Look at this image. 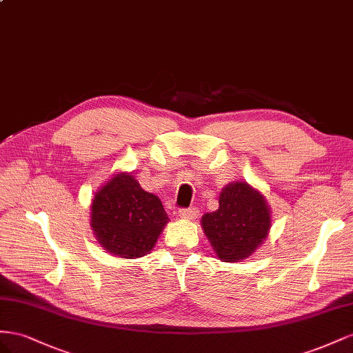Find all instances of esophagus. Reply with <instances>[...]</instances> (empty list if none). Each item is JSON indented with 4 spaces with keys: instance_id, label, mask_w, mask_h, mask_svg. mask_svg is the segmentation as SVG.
<instances>
[{
    "instance_id": "34e87169",
    "label": "esophagus",
    "mask_w": 353,
    "mask_h": 353,
    "mask_svg": "<svg viewBox=\"0 0 353 353\" xmlns=\"http://www.w3.org/2000/svg\"><path fill=\"white\" fill-rule=\"evenodd\" d=\"M199 214V211L196 207L192 208H183V210H179V217L180 219H188V220H194L196 219Z\"/></svg>"
}]
</instances>
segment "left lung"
<instances>
[{
  "label": "left lung",
  "mask_w": 353,
  "mask_h": 353,
  "mask_svg": "<svg viewBox=\"0 0 353 353\" xmlns=\"http://www.w3.org/2000/svg\"><path fill=\"white\" fill-rule=\"evenodd\" d=\"M201 226L219 260L236 263L265 243L272 211L265 195L247 182H230L219 195V208L205 213Z\"/></svg>",
  "instance_id": "8db88e82"
}]
</instances>
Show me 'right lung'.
<instances>
[{
	"label": "right lung",
	"instance_id": "1",
	"mask_svg": "<svg viewBox=\"0 0 353 353\" xmlns=\"http://www.w3.org/2000/svg\"><path fill=\"white\" fill-rule=\"evenodd\" d=\"M90 208L97 244L121 259L149 254L170 220L161 199L143 190L127 171H118L100 186Z\"/></svg>",
	"mask_w": 353,
	"mask_h": 353
}]
</instances>
